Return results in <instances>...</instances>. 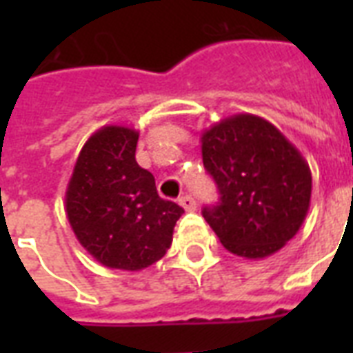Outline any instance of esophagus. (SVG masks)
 Instances as JSON below:
<instances>
[{
  "label": "esophagus",
  "instance_id": "34e87169",
  "mask_svg": "<svg viewBox=\"0 0 353 353\" xmlns=\"http://www.w3.org/2000/svg\"><path fill=\"white\" fill-rule=\"evenodd\" d=\"M179 205H181L183 209L187 210V212H194V210H196V207H198L196 199H194L192 196H188V194H185V196H181V198H179Z\"/></svg>",
  "mask_w": 353,
  "mask_h": 353
}]
</instances>
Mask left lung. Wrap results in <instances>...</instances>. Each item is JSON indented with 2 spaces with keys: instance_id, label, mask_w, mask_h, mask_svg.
I'll use <instances>...</instances> for the list:
<instances>
[{
  "instance_id": "left-lung-1",
  "label": "left lung",
  "mask_w": 353,
  "mask_h": 353,
  "mask_svg": "<svg viewBox=\"0 0 353 353\" xmlns=\"http://www.w3.org/2000/svg\"><path fill=\"white\" fill-rule=\"evenodd\" d=\"M203 165L220 190L205 207L221 245L260 260L299 232L312 201V170L302 154L265 119L238 113L201 133Z\"/></svg>"
}]
</instances>
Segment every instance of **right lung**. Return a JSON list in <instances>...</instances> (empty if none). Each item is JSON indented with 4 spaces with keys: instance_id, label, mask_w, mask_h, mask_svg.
Instances as JSON below:
<instances>
[{
    "instance_id": "right-lung-1",
    "label": "right lung",
    "mask_w": 353,
    "mask_h": 353,
    "mask_svg": "<svg viewBox=\"0 0 353 353\" xmlns=\"http://www.w3.org/2000/svg\"><path fill=\"white\" fill-rule=\"evenodd\" d=\"M139 132L102 126L79 154L65 190L77 240L104 268L141 271L165 256L185 210L159 198L155 179L135 161Z\"/></svg>"
}]
</instances>
